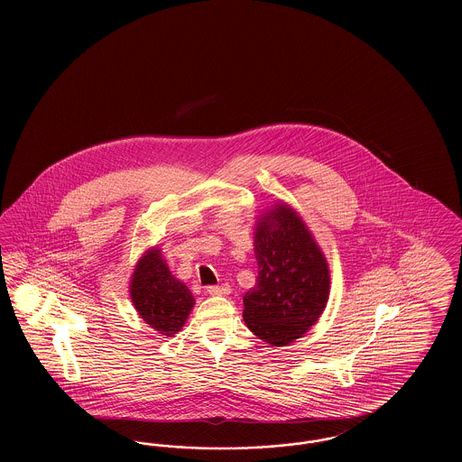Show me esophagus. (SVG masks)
<instances>
[{"label":"esophagus","mask_w":462,"mask_h":462,"mask_svg":"<svg viewBox=\"0 0 462 462\" xmlns=\"http://www.w3.org/2000/svg\"><path fill=\"white\" fill-rule=\"evenodd\" d=\"M206 291L211 294V296H225V294H230V286L226 284H221V286H208Z\"/></svg>","instance_id":"esophagus-1"}]
</instances>
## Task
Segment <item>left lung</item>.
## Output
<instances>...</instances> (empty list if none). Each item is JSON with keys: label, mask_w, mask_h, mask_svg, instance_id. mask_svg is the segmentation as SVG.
<instances>
[{"label": "left lung", "mask_w": 462, "mask_h": 462, "mask_svg": "<svg viewBox=\"0 0 462 462\" xmlns=\"http://www.w3.org/2000/svg\"><path fill=\"white\" fill-rule=\"evenodd\" d=\"M254 254L258 277L244 296V322L260 339L286 346L328 305L329 266L307 225L287 204H277L256 223Z\"/></svg>", "instance_id": "1"}]
</instances>
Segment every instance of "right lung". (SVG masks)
<instances>
[{
	"instance_id": "right-lung-1",
	"label": "right lung",
	"mask_w": 462,
	"mask_h": 462,
	"mask_svg": "<svg viewBox=\"0 0 462 462\" xmlns=\"http://www.w3.org/2000/svg\"><path fill=\"white\" fill-rule=\"evenodd\" d=\"M130 296L145 324L168 337L183 328L196 305L189 287L171 275L157 247L149 249L134 266Z\"/></svg>"
}]
</instances>
